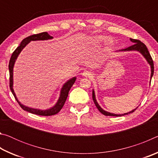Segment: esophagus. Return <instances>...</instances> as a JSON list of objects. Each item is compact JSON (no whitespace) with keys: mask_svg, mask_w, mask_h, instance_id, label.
Wrapping results in <instances>:
<instances>
[{"mask_svg":"<svg viewBox=\"0 0 158 158\" xmlns=\"http://www.w3.org/2000/svg\"><path fill=\"white\" fill-rule=\"evenodd\" d=\"M82 75L84 77H90L92 75V73L89 70H84L82 73Z\"/></svg>","mask_w":158,"mask_h":158,"instance_id":"esophagus-1","label":"esophagus"}]
</instances>
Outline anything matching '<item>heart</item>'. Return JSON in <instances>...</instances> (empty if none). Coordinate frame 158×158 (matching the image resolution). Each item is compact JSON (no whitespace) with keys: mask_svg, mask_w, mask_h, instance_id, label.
<instances>
[{"mask_svg":"<svg viewBox=\"0 0 158 158\" xmlns=\"http://www.w3.org/2000/svg\"><path fill=\"white\" fill-rule=\"evenodd\" d=\"M105 39V37H104L102 36H98V37H97L95 38V40L98 42H102V41H103ZM106 42H107L108 44H110L111 43V41L110 40H107V41H106Z\"/></svg>","mask_w":158,"mask_h":158,"instance_id":"heart-1","label":"heart"}]
</instances>
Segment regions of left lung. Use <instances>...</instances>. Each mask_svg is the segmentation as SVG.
Masks as SVG:
<instances>
[{
    "label": "left lung",
    "mask_w": 158,
    "mask_h": 158,
    "mask_svg": "<svg viewBox=\"0 0 158 158\" xmlns=\"http://www.w3.org/2000/svg\"><path fill=\"white\" fill-rule=\"evenodd\" d=\"M130 40H131V42H133L134 44L132 45V46L126 48V49L119 50V52H121H121H127V51H137V52H140L141 54L143 55V56L146 58V60H147V62L148 63L149 65H151V79L152 77H153V73H154V65H153V59H152V58L151 56V54H150L148 49H147L146 45L144 44L143 42H141L140 40H135V39H132V38H130ZM150 83H151V82H150ZM93 102H94L96 107L98 108V110L100 111L102 114L105 115V116H124V115H127L129 114L132 113V112L135 111L136 109H137V108H136V109H134V110L128 112V113H125L124 114H115L109 113V112L106 111L104 110V109H102L100 107V106L98 105V102H97V100H96V98H95V92H94V90H93Z\"/></svg>",
    "instance_id": "left-lung-1"
}]
</instances>
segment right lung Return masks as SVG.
<instances>
[{"label":"right lung","instance_id":"obj_1","mask_svg":"<svg viewBox=\"0 0 158 158\" xmlns=\"http://www.w3.org/2000/svg\"><path fill=\"white\" fill-rule=\"evenodd\" d=\"M53 37L49 35L47 32H43V33H38V34H35L33 35L28 36L27 37H26L25 39H23L22 41H21V44H19L17 49L15 50V52L12 53V56L10 58V63H9V72H10V90L12 93L13 95L15 96V98L16 99V100L17 101V102L19 103V105H20V106L22 108L23 110L26 111L28 112H30L31 114H36V115H39V116H52V115H55L57 113H58L60 111V109L63 108V106L65 104V101L67 100V98L68 96V93L69 90H70L71 87L73 86V85L74 84V83L76 81V77H73L71 79L68 80V81L63 84L62 89H61L60 90V97L58 98V102L56 104L53 106V107L46 109V110H40V109H33V108H30L28 107V106H26L23 105H22L19 101L18 100V99L17 98V96H16L14 89H13V68H14V65H15V63L17 58L18 57V56L19 53H21L22 49L24 48L26 45H27L29 42L31 41H36V40H50L52 39Z\"/></svg>","mask_w":158,"mask_h":158}]
</instances>
